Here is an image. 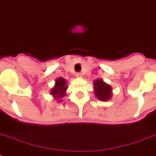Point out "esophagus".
<instances>
[{
  "label": "esophagus",
  "mask_w": 156,
  "mask_h": 156,
  "mask_svg": "<svg viewBox=\"0 0 156 156\" xmlns=\"http://www.w3.org/2000/svg\"><path fill=\"white\" fill-rule=\"evenodd\" d=\"M75 76L77 77V78H83V73L78 72V73H76Z\"/></svg>",
  "instance_id": "1"
}]
</instances>
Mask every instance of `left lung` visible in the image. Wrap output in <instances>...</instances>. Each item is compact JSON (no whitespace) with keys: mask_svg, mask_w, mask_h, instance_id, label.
<instances>
[{"mask_svg":"<svg viewBox=\"0 0 156 156\" xmlns=\"http://www.w3.org/2000/svg\"><path fill=\"white\" fill-rule=\"evenodd\" d=\"M95 94L98 99L102 101H107L111 98L112 87L103 82L102 79H98L94 82Z\"/></svg>","mask_w":156,"mask_h":156,"instance_id":"obj_1","label":"left lung"}]
</instances>
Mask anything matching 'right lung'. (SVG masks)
<instances>
[{"mask_svg": "<svg viewBox=\"0 0 156 156\" xmlns=\"http://www.w3.org/2000/svg\"><path fill=\"white\" fill-rule=\"evenodd\" d=\"M66 80L63 78H59L56 79V84L51 91V94L55 96V99L63 98L66 95V90H67V86H66Z\"/></svg>", "mask_w": 156, "mask_h": 156, "instance_id": "add662e5", "label": "right lung"}]
</instances>
